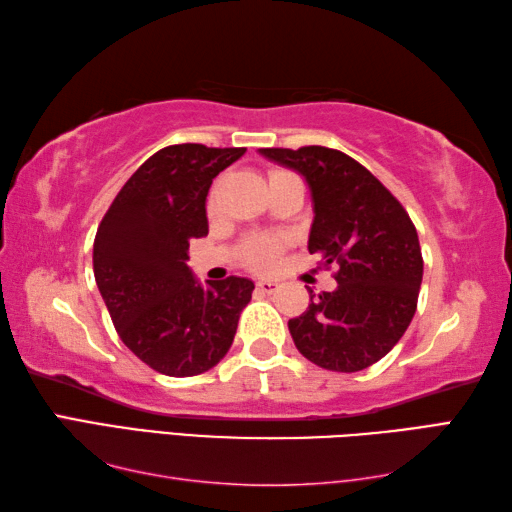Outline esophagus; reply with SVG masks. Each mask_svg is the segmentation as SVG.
I'll return each mask as SVG.
<instances>
[{
  "instance_id": "34e87169",
  "label": "esophagus",
  "mask_w": 512,
  "mask_h": 512,
  "mask_svg": "<svg viewBox=\"0 0 512 512\" xmlns=\"http://www.w3.org/2000/svg\"><path fill=\"white\" fill-rule=\"evenodd\" d=\"M277 288H279V284H277V281H273V279H259L257 281V290L259 292H266V295H273Z\"/></svg>"
}]
</instances>
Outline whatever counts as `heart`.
<instances>
[{
  "mask_svg": "<svg viewBox=\"0 0 512 512\" xmlns=\"http://www.w3.org/2000/svg\"><path fill=\"white\" fill-rule=\"evenodd\" d=\"M281 173V171H275ZM281 255V242L273 237H257L253 242L248 244V264L253 266L255 270H270L275 268L279 262Z\"/></svg>",
  "mask_w": 512,
  "mask_h": 512,
  "instance_id": "obj_1",
  "label": "heart"
}]
</instances>
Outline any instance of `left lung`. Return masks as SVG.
Instances as JSON below:
<instances>
[{
    "instance_id": "8db88e82",
    "label": "left lung",
    "mask_w": 512,
    "mask_h": 512,
    "mask_svg": "<svg viewBox=\"0 0 512 512\" xmlns=\"http://www.w3.org/2000/svg\"><path fill=\"white\" fill-rule=\"evenodd\" d=\"M299 171L312 193L308 250L336 264V290H310V306L288 321L297 350L330 372H361L380 361L416 314L422 253L402 204L361 162L310 145L259 149Z\"/></svg>"
}]
</instances>
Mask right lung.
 Returning <instances> with one entry per match:
<instances>
[{"instance_id": "obj_1", "label": "right lung", "mask_w": 512, "mask_h": 512, "mask_svg": "<svg viewBox=\"0 0 512 512\" xmlns=\"http://www.w3.org/2000/svg\"><path fill=\"white\" fill-rule=\"evenodd\" d=\"M244 147L195 143L156 151L136 169L94 237V279L121 341L165 376H198L222 361L255 284L206 281L187 266L189 239L209 233L206 195Z\"/></svg>"}]
</instances>
